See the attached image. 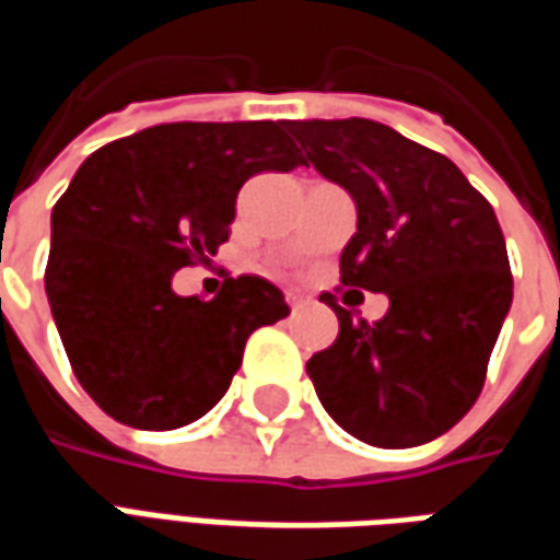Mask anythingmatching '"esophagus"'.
<instances>
[{"mask_svg":"<svg viewBox=\"0 0 560 560\" xmlns=\"http://www.w3.org/2000/svg\"><path fill=\"white\" fill-rule=\"evenodd\" d=\"M284 296H288V305H291L293 312H296V308H303V305H308V296H303L300 291H288Z\"/></svg>","mask_w":560,"mask_h":560,"instance_id":"1","label":"esophagus"}]
</instances>
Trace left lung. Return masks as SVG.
Here are the masks:
<instances>
[{"label":"left lung","mask_w":560,"mask_h":560,"mask_svg":"<svg viewBox=\"0 0 560 560\" xmlns=\"http://www.w3.org/2000/svg\"><path fill=\"white\" fill-rule=\"evenodd\" d=\"M305 164L357 203L341 252V284L387 293L375 324L324 303L339 339L305 372L320 405L372 446H420L453 429L477 401L501 332L513 276L489 200L453 161L372 119L288 126Z\"/></svg>","instance_id":"8db88e82"}]
</instances>
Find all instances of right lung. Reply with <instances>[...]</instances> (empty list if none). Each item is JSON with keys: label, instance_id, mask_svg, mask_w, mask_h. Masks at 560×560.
<instances>
[{"label": "right lung", "instance_id": "1", "mask_svg": "<svg viewBox=\"0 0 560 560\" xmlns=\"http://www.w3.org/2000/svg\"><path fill=\"white\" fill-rule=\"evenodd\" d=\"M288 122H167L95 149L50 215L44 288L80 387L135 429H179L228 393L257 327L291 315L257 276L173 293L215 255L248 176L303 164Z\"/></svg>", "mask_w": 560, "mask_h": 560}]
</instances>
